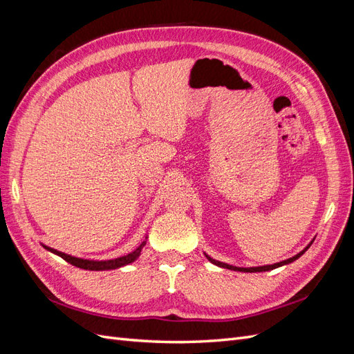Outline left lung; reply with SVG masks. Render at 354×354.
Returning a JSON list of instances; mask_svg holds the SVG:
<instances>
[{
  "label": "left lung",
  "instance_id": "left-lung-1",
  "mask_svg": "<svg viewBox=\"0 0 354 354\" xmlns=\"http://www.w3.org/2000/svg\"><path fill=\"white\" fill-rule=\"evenodd\" d=\"M313 241H315V238L312 239V242H310L306 248L303 250V251H299L297 255H294V257H291V259H288V260H283V261H279V263H274V264H267V266H259V267H236V266H232V264H227V263H223V261H217V260H214V259H211L209 255H207L205 252V257L208 259V261L209 263H212V264H216V266H218V267H223V269H229V270H234V272H245V273H257V272H269V270H273V269H277V267H282V266H286V264H289V263H294L295 260H298L299 257H301L308 248H310V245L313 243Z\"/></svg>",
  "mask_w": 354,
  "mask_h": 354
}]
</instances>
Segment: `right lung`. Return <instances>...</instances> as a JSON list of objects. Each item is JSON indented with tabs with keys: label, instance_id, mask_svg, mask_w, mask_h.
<instances>
[{
	"label": "right lung",
	"instance_id": "right-lung-1",
	"mask_svg": "<svg viewBox=\"0 0 354 354\" xmlns=\"http://www.w3.org/2000/svg\"><path fill=\"white\" fill-rule=\"evenodd\" d=\"M146 239L147 236L145 238V241L137 246V248L127 254V255H122V257H118V259H112V260H88V259H81V257H73V255H69V254H65L62 251H57L55 248H51V246H47L44 243H41L44 248L53 254H56L59 257H62L63 260H66L68 263H71L72 266L75 267H80V269H85V270H94V272H102V270H113V269H120V267H124L127 264H131L134 263L138 257H140L142 254V250L143 246L146 245Z\"/></svg>",
	"mask_w": 354,
	"mask_h": 354
}]
</instances>
